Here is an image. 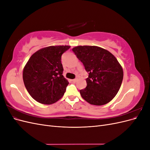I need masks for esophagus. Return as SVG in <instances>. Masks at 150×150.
I'll return each instance as SVG.
<instances>
[{"label": "esophagus", "instance_id": "34e87169", "mask_svg": "<svg viewBox=\"0 0 150 150\" xmlns=\"http://www.w3.org/2000/svg\"><path fill=\"white\" fill-rule=\"evenodd\" d=\"M71 81H72V83H76V81H78V79H72Z\"/></svg>", "mask_w": 150, "mask_h": 150}]
</instances>
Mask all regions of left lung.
I'll use <instances>...</instances> for the list:
<instances>
[{
  "label": "left lung",
  "instance_id": "8db88e82",
  "mask_svg": "<svg viewBox=\"0 0 150 150\" xmlns=\"http://www.w3.org/2000/svg\"><path fill=\"white\" fill-rule=\"evenodd\" d=\"M89 74L87 86L80 90L82 98L91 104L108 103L118 92L123 71L116 58L106 49L98 46H77L72 49Z\"/></svg>",
  "mask_w": 150,
  "mask_h": 150
}]
</instances>
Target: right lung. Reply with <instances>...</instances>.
Returning a JSON list of instances; mask_svg holds the SVG:
<instances>
[{
  "label": "right lung",
  "instance_id": "right-lung-1",
  "mask_svg": "<svg viewBox=\"0 0 150 150\" xmlns=\"http://www.w3.org/2000/svg\"><path fill=\"white\" fill-rule=\"evenodd\" d=\"M69 46H49L31 56L23 71V81L33 99L44 104L57 102L64 95L69 82L62 73V54Z\"/></svg>",
  "mask_w": 150,
  "mask_h": 150
}]
</instances>
